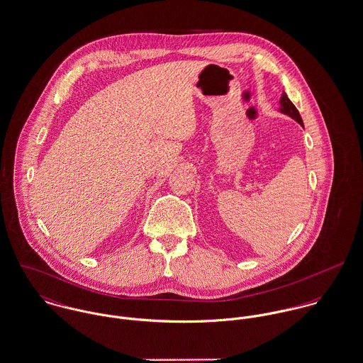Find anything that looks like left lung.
I'll return each mask as SVG.
<instances>
[{"label":"left lung","instance_id":"obj_1","mask_svg":"<svg viewBox=\"0 0 363 363\" xmlns=\"http://www.w3.org/2000/svg\"><path fill=\"white\" fill-rule=\"evenodd\" d=\"M280 105H281V108H280V111L283 112V113H286V115H289V116H291L293 119H296L299 125H302L303 126V123H302V119H301V115H299V112H298L297 108H296V105L289 99L287 97V94L283 91V94H281V99H280Z\"/></svg>","mask_w":363,"mask_h":363}]
</instances>
